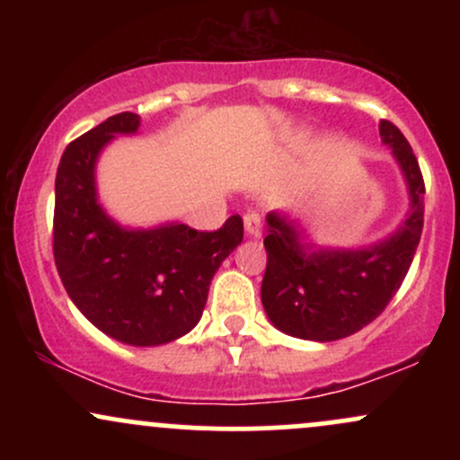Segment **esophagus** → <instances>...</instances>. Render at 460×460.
Returning a JSON list of instances; mask_svg holds the SVG:
<instances>
[{"label":"esophagus","instance_id":"obj_1","mask_svg":"<svg viewBox=\"0 0 460 460\" xmlns=\"http://www.w3.org/2000/svg\"><path fill=\"white\" fill-rule=\"evenodd\" d=\"M244 229L248 237H260L261 235V216L257 212H248L244 216Z\"/></svg>","mask_w":460,"mask_h":460}]
</instances>
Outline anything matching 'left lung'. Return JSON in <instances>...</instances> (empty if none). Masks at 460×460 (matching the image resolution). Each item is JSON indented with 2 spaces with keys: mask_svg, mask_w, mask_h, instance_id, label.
I'll return each instance as SVG.
<instances>
[{
  "mask_svg": "<svg viewBox=\"0 0 460 460\" xmlns=\"http://www.w3.org/2000/svg\"><path fill=\"white\" fill-rule=\"evenodd\" d=\"M409 188L411 208L392 235L366 248H314L298 223L268 214L261 303L279 331L311 341H335L376 320L402 285L424 226V177L402 131L378 123Z\"/></svg>",
  "mask_w": 460,
  "mask_h": 460,
  "instance_id": "1",
  "label": "left lung"
}]
</instances>
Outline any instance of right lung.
Returning a JSON list of instances; mask_svg holds the SVG:
<instances>
[{"label": "right lung", "instance_id": "add662e5", "mask_svg": "<svg viewBox=\"0 0 460 460\" xmlns=\"http://www.w3.org/2000/svg\"><path fill=\"white\" fill-rule=\"evenodd\" d=\"M138 128V114H114L62 153L54 260L66 294L99 331L129 346H162L199 324L209 283L242 242L244 225L240 216L218 231L114 223L99 203L94 166L110 140Z\"/></svg>", "mask_w": 460, "mask_h": 460}]
</instances>
